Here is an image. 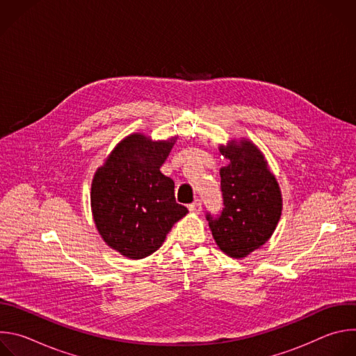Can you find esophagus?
<instances>
[{"label": "esophagus", "mask_w": 356, "mask_h": 356, "mask_svg": "<svg viewBox=\"0 0 356 356\" xmlns=\"http://www.w3.org/2000/svg\"><path fill=\"white\" fill-rule=\"evenodd\" d=\"M188 210H190V213H193V214H200L201 210H202L201 201H200V200H195V201L193 202V204L188 206Z\"/></svg>", "instance_id": "1"}]
</instances>
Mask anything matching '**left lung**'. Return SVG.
<instances>
[{"mask_svg":"<svg viewBox=\"0 0 356 356\" xmlns=\"http://www.w3.org/2000/svg\"><path fill=\"white\" fill-rule=\"evenodd\" d=\"M218 149L229 162L220 169L224 209L220 217L207 214V220L218 248L225 255L242 259L275 232L283 209L282 191L252 140L232 139Z\"/></svg>","mask_w":356,"mask_h":356,"instance_id":"left-lung-1","label":"left lung"}]
</instances>
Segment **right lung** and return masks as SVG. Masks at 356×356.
Masks as SVG:
<instances>
[{"instance_id":"1","label":"right lung","mask_w":356,"mask_h":356,"mask_svg":"<svg viewBox=\"0 0 356 356\" xmlns=\"http://www.w3.org/2000/svg\"><path fill=\"white\" fill-rule=\"evenodd\" d=\"M176 139L131 134L94 173L90 200L95 228L125 258L152 255L188 213L176 202L173 180L161 172Z\"/></svg>"}]
</instances>
